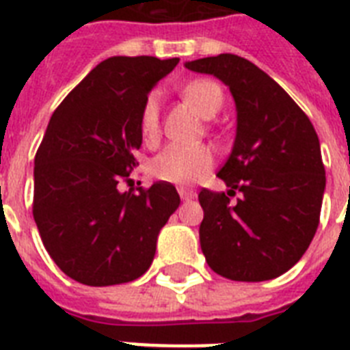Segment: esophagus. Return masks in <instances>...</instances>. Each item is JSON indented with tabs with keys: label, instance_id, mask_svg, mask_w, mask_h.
<instances>
[{
	"label": "esophagus",
	"instance_id": "1",
	"mask_svg": "<svg viewBox=\"0 0 350 350\" xmlns=\"http://www.w3.org/2000/svg\"><path fill=\"white\" fill-rule=\"evenodd\" d=\"M178 192H180V198L183 202H189V200H194V198H196V191L187 189V187H178Z\"/></svg>",
	"mask_w": 350,
	"mask_h": 350
}]
</instances>
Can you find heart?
Listing matches in <instances>:
<instances>
[{
    "label": "heart",
    "instance_id": "heart-1",
    "mask_svg": "<svg viewBox=\"0 0 350 350\" xmlns=\"http://www.w3.org/2000/svg\"><path fill=\"white\" fill-rule=\"evenodd\" d=\"M185 98L198 114L203 118H213L224 105V89L213 79H194L183 87ZM139 134L143 143L154 145L159 139V98L156 92L147 96L139 111ZM214 167V152L207 145H169L159 152L148 165L152 178L174 185L196 183Z\"/></svg>",
    "mask_w": 350,
    "mask_h": 350
}]
</instances>
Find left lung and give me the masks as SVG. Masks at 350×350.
Listing matches in <instances>:
<instances>
[{"label":"left lung","instance_id":"left-lung-1","mask_svg":"<svg viewBox=\"0 0 350 350\" xmlns=\"http://www.w3.org/2000/svg\"><path fill=\"white\" fill-rule=\"evenodd\" d=\"M230 89L238 123L218 178L225 192L202 189L200 243L208 267L234 282L282 276L309 249L320 224L325 167L314 126L291 96L236 54L187 62ZM242 192L236 204L229 196Z\"/></svg>","mask_w":350,"mask_h":350}]
</instances>
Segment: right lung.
Wrapping results in <instances>:
<instances>
[{
	"mask_svg": "<svg viewBox=\"0 0 350 350\" xmlns=\"http://www.w3.org/2000/svg\"><path fill=\"white\" fill-rule=\"evenodd\" d=\"M178 57L114 56L90 70L52 114L34 159L32 214L68 278L90 287L136 280L180 207L174 185L121 192L142 147L139 111Z\"/></svg>",
	"mask_w": 350,
	"mask_h": 350,
	"instance_id": "right-lung-1",
	"label": "right lung"
}]
</instances>
